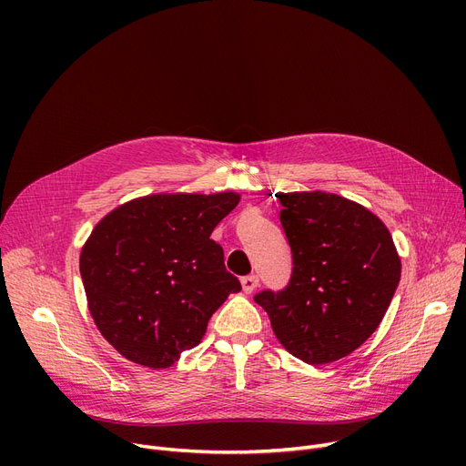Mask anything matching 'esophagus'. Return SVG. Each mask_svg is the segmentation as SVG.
I'll return each mask as SVG.
<instances>
[{
    "instance_id": "obj_1",
    "label": "esophagus",
    "mask_w": 466,
    "mask_h": 466,
    "mask_svg": "<svg viewBox=\"0 0 466 466\" xmlns=\"http://www.w3.org/2000/svg\"><path fill=\"white\" fill-rule=\"evenodd\" d=\"M241 287H243V290L248 292H253L257 287H258V278L257 276H246V278H241Z\"/></svg>"
}]
</instances>
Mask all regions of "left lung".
<instances>
[{"label": "left lung", "mask_w": 466, "mask_h": 466, "mask_svg": "<svg viewBox=\"0 0 466 466\" xmlns=\"http://www.w3.org/2000/svg\"><path fill=\"white\" fill-rule=\"evenodd\" d=\"M292 276L255 302L279 344L317 366L348 357L380 327L400 281V257L383 220L323 190L279 192Z\"/></svg>", "instance_id": "1"}]
</instances>
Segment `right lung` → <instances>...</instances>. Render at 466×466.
Segmentation results:
<instances>
[{
	"mask_svg": "<svg viewBox=\"0 0 466 466\" xmlns=\"http://www.w3.org/2000/svg\"><path fill=\"white\" fill-rule=\"evenodd\" d=\"M239 194L158 192L120 204L94 227L79 266L92 319L125 359L167 369L198 346L238 278L211 232Z\"/></svg>",
	"mask_w": 466,
	"mask_h": 466,
	"instance_id": "obj_1",
	"label": "right lung"
}]
</instances>
